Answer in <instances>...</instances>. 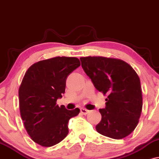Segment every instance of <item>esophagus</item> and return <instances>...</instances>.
Listing matches in <instances>:
<instances>
[{
    "instance_id": "1",
    "label": "esophagus",
    "mask_w": 159,
    "mask_h": 159,
    "mask_svg": "<svg viewBox=\"0 0 159 159\" xmlns=\"http://www.w3.org/2000/svg\"><path fill=\"white\" fill-rule=\"evenodd\" d=\"M80 112H81L82 114H83V115H87L88 113L89 112V110H87L86 109H84V108H81V109H80Z\"/></svg>"
}]
</instances>
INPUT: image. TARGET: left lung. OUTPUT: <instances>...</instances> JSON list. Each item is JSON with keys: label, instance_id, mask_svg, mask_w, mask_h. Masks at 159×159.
<instances>
[{"label": "left lung", "instance_id": "left-lung-1", "mask_svg": "<svg viewBox=\"0 0 159 159\" xmlns=\"http://www.w3.org/2000/svg\"><path fill=\"white\" fill-rule=\"evenodd\" d=\"M82 67L97 90L107 95L99 133L122 139L134 131L142 110V93L137 73L126 61L102 57H81Z\"/></svg>", "mask_w": 159, "mask_h": 159}]
</instances>
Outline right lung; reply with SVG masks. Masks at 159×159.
<instances>
[{"label": "right lung", "instance_id": "obj_1", "mask_svg": "<svg viewBox=\"0 0 159 159\" xmlns=\"http://www.w3.org/2000/svg\"><path fill=\"white\" fill-rule=\"evenodd\" d=\"M76 57H57L31 65L20 84V113L24 127L34 142L52 147L68 134V120L80 109L68 110L57 105L64 94L69 74L80 67Z\"/></svg>", "mask_w": 159, "mask_h": 159}]
</instances>
